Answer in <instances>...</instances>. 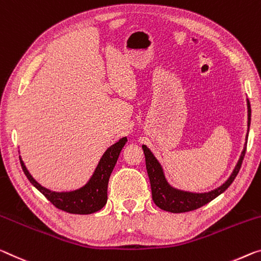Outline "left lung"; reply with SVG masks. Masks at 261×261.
Listing matches in <instances>:
<instances>
[{
    "label": "left lung",
    "mask_w": 261,
    "mask_h": 261,
    "mask_svg": "<svg viewBox=\"0 0 261 261\" xmlns=\"http://www.w3.org/2000/svg\"><path fill=\"white\" fill-rule=\"evenodd\" d=\"M247 103V134L245 137V144H244L243 151L241 153V156L236 164L232 173L230 176L223 182L220 187L215 188L210 192L205 193H194V192H186V190L177 189L168 182L165 175L164 168L159 163V160L155 158L152 151L146 145H143V151L145 154V161H146V169L148 179H150L151 184V190H152V198L153 202L159 206L160 209L165 210V212L169 213H187L192 212L203 206L204 204L209 203L214 198H216L222 193L229 188V186L233 182L234 177L237 176L239 169H241L244 155L246 152V143L247 137H249V130L251 124V106L250 101L246 100Z\"/></svg>",
    "instance_id": "1"
}]
</instances>
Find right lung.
I'll list each match as a JSON object with an SVG mask.
<instances>
[{
  "label": "right lung",
  "mask_w": 261,
  "mask_h": 261,
  "mask_svg": "<svg viewBox=\"0 0 261 261\" xmlns=\"http://www.w3.org/2000/svg\"><path fill=\"white\" fill-rule=\"evenodd\" d=\"M127 142L126 137H123L113 145L107 148L103 153L97 166L95 167L89 180L82 187L69 190V192H55L41 186L34 176L30 174L25 164L19 155L20 165L25 173L29 181L43 194V195L57 206L69 214L89 215L101 210L107 203L108 198V182L111 172L115 167L122 148ZM19 152V151H18Z\"/></svg>",
  "instance_id": "obj_1"
}]
</instances>
